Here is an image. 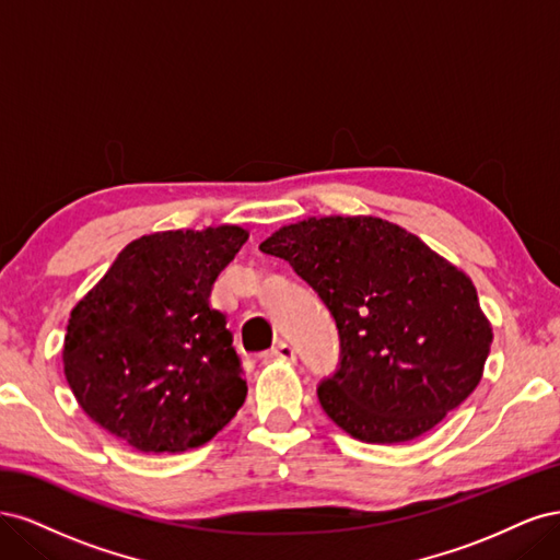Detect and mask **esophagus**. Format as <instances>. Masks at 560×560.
Instances as JSON below:
<instances>
[{
  "label": "esophagus",
  "instance_id": "34e87169",
  "mask_svg": "<svg viewBox=\"0 0 560 560\" xmlns=\"http://www.w3.org/2000/svg\"><path fill=\"white\" fill-rule=\"evenodd\" d=\"M294 358H296L294 348H292L290 343H284V341H280L276 348H270L268 352H264V360H287V362H294Z\"/></svg>",
  "mask_w": 560,
  "mask_h": 560
}]
</instances>
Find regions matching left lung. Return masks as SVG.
Here are the masks:
<instances>
[{"label": "left lung", "mask_w": 560, "mask_h": 560, "mask_svg": "<svg viewBox=\"0 0 560 560\" xmlns=\"http://www.w3.org/2000/svg\"><path fill=\"white\" fill-rule=\"evenodd\" d=\"M334 315L341 362L322 409L366 444L418 439L479 385L493 327L477 287L418 235L381 217H308L259 245Z\"/></svg>", "instance_id": "8db88e82"}]
</instances>
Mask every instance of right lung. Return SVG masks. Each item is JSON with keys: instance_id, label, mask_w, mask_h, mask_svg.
Masks as SVG:
<instances>
[{"instance_id": "add662e5", "label": "right lung", "mask_w": 560, "mask_h": 560, "mask_svg": "<svg viewBox=\"0 0 560 560\" xmlns=\"http://www.w3.org/2000/svg\"><path fill=\"white\" fill-rule=\"evenodd\" d=\"M247 238L233 224L142 235L72 308L65 378L100 428L142 453H182L238 413L247 383L210 294Z\"/></svg>"}]
</instances>
